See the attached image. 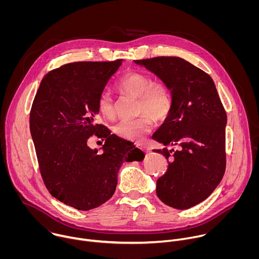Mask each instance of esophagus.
Instances as JSON below:
<instances>
[{
  "label": "esophagus",
  "mask_w": 259,
  "mask_h": 259,
  "mask_svg": "<svg viewBox=\"0 0 259 259\" xmlns=\"http://www.w3.org/2000/svg\"><path fill=\"white\" fill-rule=\"evenodd\" d=\"M136 146H137V147H139V149H140V150H142L143 152H147V153L150 152V150L147 149V147H146V146H144V145H140V144H137Z\"/></svg>",
  "instance_id": "obj_1"
}]
</instances>
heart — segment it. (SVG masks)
Returning <instances> with one entry per match:
<instances>
[{
  "mask_svg": "<svg viewBox=\"0 0 259 259\" xmlns=\"http://www.w3.org/2000/svg\"><path fill=\"white\" fill-rule=\"evenodd\" d=\"M117 87L120 91L137 98V114L143 115L134 120H123L115 125L114 132L121 138L139 141L152 129V121L164 120L171 108V96L168 88L142 72H128L123 76ZM97 107L100 115L108 120L115 118L113 96L103 91L98 98Z\"/></svg>",
  "mask_w": 259,
  "mask_h": 259,
  "instance_id": "b5f03b06",
  "label": "heart"
}]
</instances>
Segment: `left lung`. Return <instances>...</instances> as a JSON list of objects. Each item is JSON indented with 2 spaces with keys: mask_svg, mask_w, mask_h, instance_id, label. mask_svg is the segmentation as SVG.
<instances>
[{
  "mask_svg": "<svg viewBox=\"0 0 259 259\" xmlns=\"http://www.w3.org/2000/svg\"><path fill=\"white\" fill-rule=\"evenodd\" d=\"M152 71L171 93V108L153 139L178 150H154L166 157L168 169L157 180V195L183 210L206 200L226 171L227 113L212 78L180 57L134 60Z\"/></svg>",
  "mask_w": 259,
  "mask_h": 259,
  "instance_id": "8db88e82",
  "label": "left lung"
}]
</instances>
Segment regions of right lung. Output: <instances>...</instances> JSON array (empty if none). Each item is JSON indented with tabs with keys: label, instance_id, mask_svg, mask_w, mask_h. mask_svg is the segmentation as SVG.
Listing matches in <instances>:
<instances>
[{
	"label": "right lung",
	"instance_id": "1",
	"mask_svg": "<svg viewBox=\"0 0 259 259\" xmlns=\"http://www.w3.org/2000/svg\"><path fill=\"white\" fill-rule=\"evenodd\" d=\"M122 62L81 61L51 70L31 105L29 129L43 181L54 198L78 210L109 200L122 164L144 158L129 141L95 124L99 95ZM92 135L106 138L100 154L88 145Z\"/></svg>",
	"mask_w": 259,
	"mask_h": 259
}]
</instances>
